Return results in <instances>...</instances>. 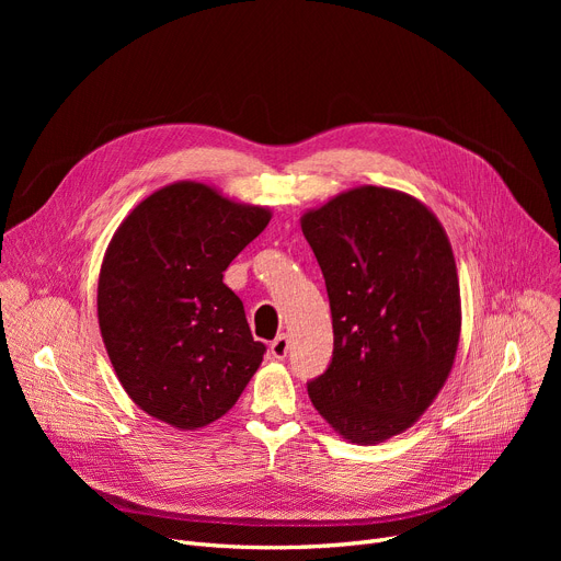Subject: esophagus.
I'll return each mask as SVG.
<instances>
[{
  "instance_id": "1",
  "label": "esophagus",
  "mask_w": 561,
  "mask_h": 561,
  "mask_svg": "<svg viewBox=\"0 0 561 561\" xmlns=\"http://www.w3.org/2000/svg\"><path fill=\"white\" fill-rule=\"evenodd\" d=\"M286 352H288V336H286V334H279V336L271 343V355H273L275 359H284Z\"/></svg>"
}]
</instances>
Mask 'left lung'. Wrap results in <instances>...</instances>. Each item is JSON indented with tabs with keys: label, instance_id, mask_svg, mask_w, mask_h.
Wrapping results in <instances>:
<instances>
[{
	"label": "left lung",
	"instance_id": "1",
	"mask_svg": "<svg viewBox=\"0 0 561 561\" xmlns=\"http://www.w3.org/2000/svg\"><path fill=\"white\" fill-rule=\"evenodd\" d=\"M325 277L334 355L307 385L318 414L359 446L414 425L453 370L461 298L448 233L402 191L357 186L300 218Z\"/></svg>",
	"mask_w": 561,
	"mask_h": 561
}]
</instances>
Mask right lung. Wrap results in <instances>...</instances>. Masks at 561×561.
<instances>
[{
    "instance_id": "obj_1",
    "label": "right lung",
    "mask_w": 561,
    "mask_h": 561,
    "mask_svg": "<svg viewBox=\"0 0 561 561\" xmlns=\"http://www.w3.org/2000/svg\"><path fill=\"white\" fill-rule=\"evenodd\" d=\"M271 209L199 182L147 195L115 229L98 282L104 347L127 396L157 421L197 430L225 416L261 366L227 265Z\"/></svg>"
}]
</instances>
